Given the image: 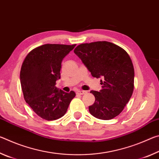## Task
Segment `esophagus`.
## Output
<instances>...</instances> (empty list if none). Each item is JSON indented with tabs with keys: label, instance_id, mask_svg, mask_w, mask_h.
<instances>
[{
	"label": "esophagus",
	"instance_id": "34e87169",
	"mask_svg": "<svg viewBox=\"0 0 159 159\" xmlns=\"http://www.w3.org/2000/svg\"><path fill=\"white\" fill-rule=\"evenodd\" d=\"M86 93V91H84V90H79V91H77L76 92V94L77 95H84V94H85Z\"/></svg>",
	"mask_w": 159,
	"mask_h": 159
}]
</instances>
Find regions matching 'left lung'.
<instances>
[{
    "label": "left lung",
    "mask_w": 159,
    "mask_h": 159,
    "mask_svg": "<svg viewBox=\"0 0 159 159\" xmlns=\"http://www.w3.org/2000/svg\"><path fill=\"white\" fill-rule=\"evenodd\" d=\"M74 53L92 76L100 78L102 89L91 90L95 98L89 111L94 117L110 120L120 114L134 89V67L126 51L107 41L80 44Z\"/></svg>",
    "instance_id": "left-lung-1"
}]
</instances>
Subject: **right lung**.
Returning a JSON list of instances; mask_svg holds the SVG:
<instances>
[{
    "label": "right lung",
    "mask_w": 159,
    "mask_h": 159,
    "mask_svg": "<svg viewBox=\"0 0 159 159\" xmlns=\"http://www.w3.org/2000/svg\"><path fill=\"white\" fill-rule=\"evenodd\" d=\"M76 45L45 44L31 50L23 61L20 83L24 98L33 111L43 119H58L66 114L74 91L56 87L60 79L61 61Z\"/></svg>",
    "instance_id": "right-lung-1"
}]
</instances>
